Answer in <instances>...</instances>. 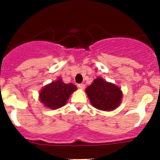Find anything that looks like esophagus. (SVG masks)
<instances>
[{"mask_svg": "<svg viewBox=\"0 0 160 160\" xmlns=\"http://www.w3.org/2000/svg\"><path fill=\"white\" fill-rule=\"evenodd\" d=\"M78 88L81 90H83L85 88V85L83 83H80V84H78Z\"/></svg>", "mask_w": 160, "mask_h": 160, "instance_id": "1", "label": "esophagus"}]
</instances>
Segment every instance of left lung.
<instances>
[{"mask_svg": "<svg viewBox=\"0 0 160 160\" xmlns=\"http://www.w3.org/2000/svg\"><path fill=\"white\" fill-rule=\"evenodd\" d=\"M85 91L90 104L98 110L113 111L122 103L123 93L121 88L114 83L106 81L102 77L94 79Z\"/></svg>", "mask_w": 160, "mask_h": 160, "instance_id": "8db88e82", "label": "left lung"}]
</instances>
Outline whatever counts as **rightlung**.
I'll list each match as a JSON object with an SVG mask.
<instances>
[{
	"instance_id": "right-lung-1",
	"label": "right lung",
	"mask_w": 160,
	"mask_h": 160,
	"mask_svg": "<svg viewBox=\"0 0 160 160\" xmlns=\"http://www.w3.org/2000/svg\"><path fill=\"white\" fill-rule=\"evenodd\" d=\"M77 89L73 83L67 84L59 77L42 88L38 96L39 101L47 108L54 110L60 108L67 104L71 94Z\"/></svg>"
}]
</instances>
